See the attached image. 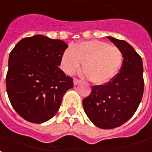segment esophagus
Instances as JSON below:
<instances>
[{
  "mask_svg": "<svg viewBox=\"0 0 152 152\" xmlns=\"http://www.w3.org/2000/svg\"><path fill=\"white\" fill-rule=\"evenodd\" d=\"M81 83V81L80 80H78V79H77V78H74V85H78V83Z\"/></svg>",
  "mask_w": 152,
  "mask_h": 152,
  "instance_id": "obj_1",
  "label": "esophagus"
}]
</instances>
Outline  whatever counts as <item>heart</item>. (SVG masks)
Instances as JSON below:
<instances>
[{
    "label": "heart",
    "instance_id": "1",
    "mask_svg": "<svg viewBox=\"0 0 152 152\" xmlns=\"http://www.w3.org/2000/svg\"><path fill=\"white\" fill-rule=\"evenodd\" d=\"M123 55L119 47L105 42L91 40L68 48L61 56V68L64 73L73 74L80 68L91 82L105 84L119 72Z\"/></svg>",
    "mask_w": 152,
    "mask_h": 152
}]
</instances>
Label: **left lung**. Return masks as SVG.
Returning <instances> with one entry per match:
<instances>
[{
  "label": "left lung",
  "instance_id": "8db88e82",
  "mask_svg": "<svg viewBox=\"0 0 152 152\" xmlns=\"http://www.w3.org/2000/svg\"><path fill=\"white\" fill-rule=\"evenodd\" d=\"M122 52L120 72L105 85L92 87L83 100V109L91 123L103 129L124 124L134 115L142 101L144 89L142 60L125 41L107 37Z\"/></svg>",
  "mask_w": 152,
  "mask_h": 152
}]
</instances>
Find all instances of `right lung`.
Instances as JSON below:
<instances>
[{
  "mask_svg": "<svg viewBox=\"0 0 152 152\" xmlns=\"http://www.w3.org/2000/svg\"><path fill=\"white\" fill-rule=\"evenodd\" d=\"M68 45L43 35L25 37L10 53L6 91L10 102L27 121L41 124L53 117L73 78L59 68Z\"/></svg>",
  "mask_w": 152,
  "mask_h": 152,
  "instance_id": "right-lung-1",
  "label": "right lung"
}]
</instances>
